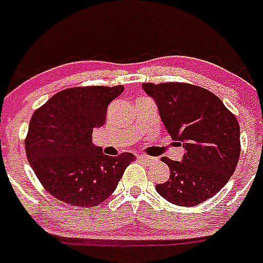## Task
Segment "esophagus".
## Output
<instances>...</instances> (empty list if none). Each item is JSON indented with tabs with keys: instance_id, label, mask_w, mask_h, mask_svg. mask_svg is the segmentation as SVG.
I'll use <instances>...</instances> for the list:
<instances>
[{
	"instance_id": "esophagus-1",
	"label": "esophagus",
	"mask_w": 263,
	"mask_h": 263,
	"mask_svg": "<svg viewBox=\"0 0 263 263\" xmlns=\"http://www.w3.org/2000/svg\"><path fill=\"white\" fill-rule=\"evenodd\" d=\"M138 159L140 160V162H151V158H148V156H144V155H138Z\"/></svg>"
}]
</instances>
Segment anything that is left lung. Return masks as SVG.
I'll use <instances>...</instances> for the list:
<instances>
[{
  "label": "left lung",
  "instance_id": "left-lung-1",
  "mask_svg": "<svg viewBox=\"0 0 263 263\" xmlns=\"http://www.w3.org/2000/svg\"><path fill=\"white\" fill-rule=\"evenodd\" d=\"M171 138L184 148L183 162L162 160L170 179L156 191L176 206H196L229 182L240 154L239 123L218 96L189 83H144Z\"/></svg>",
  "mask_w": 263,
  "mask_h": 263
}]
</instances>
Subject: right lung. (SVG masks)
Returning a JSON list of instances; mask_svg holds the SVG:
<instances>
[{
	"mask_svg": "<svg viewBox=\"0 0 263 263\" xmlns=\"http://www.w3.org/2000/svg\"><path fill=\"white\" fill-rule=\"evenodd\" d=\"M123 90V85L67 88L34 111L25 138L26 158L56 199L84 209L98 206L136 160L128 152L104 155L92 144V132L105 124L108 105Z\"/></svg>",
	"mask_w": 263,
	"mask_h": 263,
	"instance_id": "1",
	"label": "right lung"
}]
</instances>
